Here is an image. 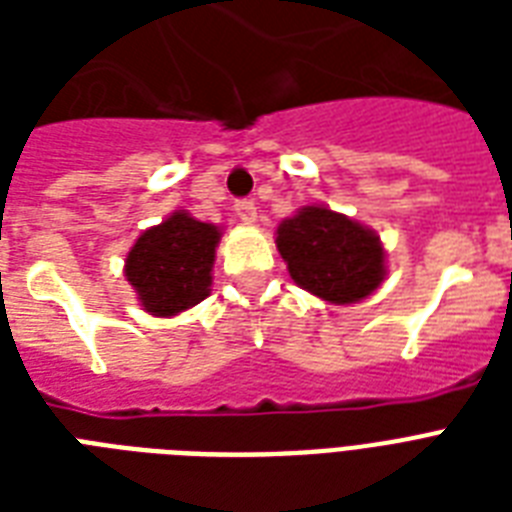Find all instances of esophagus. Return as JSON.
<instances>
[{
	"mask_svg": "<svg viewBox=\"0 0 512 512\" xmlns=\"http://www.w3.org/2000/svg\"><path fill=\"white\" fill-rule=\"evenodd\" d=\"M233 209H236V215H239V220H244V223H255L257 220V207L252 199H239L233 204Z\"/></svg>",
	"mask_w": 512,
	"mask_h": 512,
	"instance_id": "34e87169",
	"label": "esophagus"
}]
</instances>
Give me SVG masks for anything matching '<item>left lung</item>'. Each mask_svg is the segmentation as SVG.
Listing matches in <instances>:
<instances>
[{
    "instance_id": "obj_1",
    "label": "left lung",
    "mask_w": 512,
    "mask_h": 512,
    "mask_svg": "<svg viewBox=\"0 0 512 512\" xmlns=\"http://www.w3.org/2000/svg\"><path fill=\"white\" fill-rule=\"evenodd\" d=\"M276 247L297 287L332 305L364 300L388 273L380 236L324 204L281 220Z\"/></svg>"
}]
</instances>
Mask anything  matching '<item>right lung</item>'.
Wrapping results in <instances>:
<instances>
[{
    "mask_svg": "<svg viewBox=\"0 0 512 512\" xmlns=\"http://www.w3.org/2000/svg\"><path fill=\"white\" fill-rule=\"evenodd\" d=\"M220 236L217 225L201 223L185 209L140 233L124 260V276L143 311L170 319L199 305L212 287Z\"/></svg>",
    "mask_w": 512,
    "mask_h": 512,
    "instance_id": "obj_1",
    "label": "right lung"
}]
</instances>
